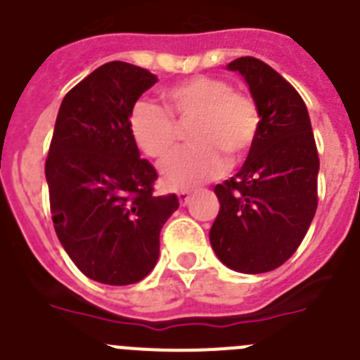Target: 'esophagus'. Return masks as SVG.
I'll use <instances>...</instances> for the list:
<instances>
[{"label": "esophagus", "mask_w": 360, "mask_h": 360, "mask_svg": "<svg viewBox=\"0 0 360 360\" xmlns=\"http://www.w3.org/2000/svg\"><path fill=\"white\" fill-rule=\"evenodd\" d=\"M177 199H179V202L184 206V204H188V200L192 199V195H190L186 190H181V192H177Z\"/></svg>", "instance_id": "obj_1"}]
</instances>
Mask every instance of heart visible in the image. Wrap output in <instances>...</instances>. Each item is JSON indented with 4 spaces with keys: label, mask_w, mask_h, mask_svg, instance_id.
I'll list each match as a JSON object with an SVG mask.
<instances>
[{
    "label": "heart",
    "mask_w": 360,
    "mask_h": 360,
    "mask_svg": "<svg viewBox=\"0 0 360 360\" xmlns=\"http://www.w3.org/2000/svg\"><path fill=\"white\" fill-rule=\"evenodd\" d=\"M168 112L156 103L138 100L129 111V132L143 154L160 160L176 145L177 125L195 122L188 132L193 147L181 148L161 163V179L176 190H190L222 176L231 163L248 156L258 131L260 109L249 93L235 91L217 77L197 75L163 91Z\"/></svg>",
    "instance_id": "1"
}]
</instances>
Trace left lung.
I'll return each instance as SVG.
<instances>
[{"mask_svg": "<svg viewBox=\"0 0 360 360\" xmlns=\"http://www.w3.org/2000/svg\"><path fill=\"white\" fill-rule=\"evenodd\" d=\"M260 109V131L242 168L217 184L220 210L210 229L219 260L260 274L280 267L305 238L317 210V156L309 111L283 77L255 57L229 63Z\"/></svg>", "mask_w": 360, "mask_h": 360, "instance_id": "left-lung-1", "label": "left lung"}]
</instances>
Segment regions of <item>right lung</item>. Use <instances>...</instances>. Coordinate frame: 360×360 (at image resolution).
<instances>
[{
    "label": "right lung",
    "instance_id": "1",
    "mask_svg": "<svg viewBox=\"0 0 360 360\" xmlns=\"http://www.w3.org/2000/svg\"><path fill=\"white\" fill-rule=\"evenodd\" d=\"M156 82L145 68L103 64L68 91L55 122L44 167L51 220L73 264L98 283L143 280L179 208L174 193L154 195L158 172L129 132V111Z\"/></svg>",
    "mask_w": 360,
    "mask_h": 360
}]
</instances>
